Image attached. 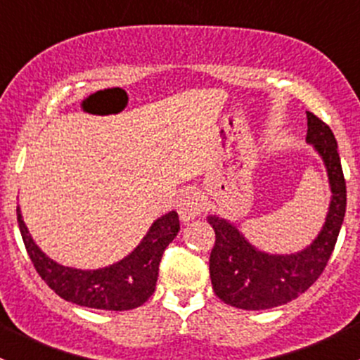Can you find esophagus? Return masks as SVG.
Returning <instances> with one entry per match:
<instances>
[{
    "label": "esophagus",
    "mask_w": 360,
    "mask_h": 360,
    "mask_svg": "<svg viewBox=\"0 0 360 360\" xmlns=\"http://www.w3.org/2000/svg\"><path fill=\"white\" fill-rule=\"evenodd\" d=\"M203 197L197 190H188L181 195L179 202H177V212L183 221L197 219L203 210Z\"/></svg>",
    "instance_id": "esophagus-1"
}]
</instances>
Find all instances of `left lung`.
<instances>
[{"instance_id": "1", "label": "left lung", "mask_w": 360, "mask_h": 360, "mask_svg": "<svg viewBox=\"0 0 360 360\" xmlns=\"http://www.w3.org/2000/svg\"><path fill=\"white\" fill-rule=\"evenodd\" d=\"M307 141L324 160L333 191L324 228L310 248L289 256H274L254 249L228 221L207 217L216 233L209 259L212 289L231 307L264 310L289 303L321 277L335 250L347 209V184L333 130L314 112L307 111Z\"/></svg>"}]
</instances>
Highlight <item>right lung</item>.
I'll list each match as a JSON object with an SVG mask.
<instances>
[{
    "mask_svg": "<svg viewBox=\"0 0 360 360\" xmlns=\"http://www.w3.org/2000/svg\"><path fill=\"white\" fill-rule=\"evenodd\" d=\"M20 235L39 277L63 300L97 310H132L155 292L163 250L179 231V216L169 212L153 223L132 254L101 270H76L57 264L32 242L17 207Z\"/></svg>",
    "mask_w": 360,
    "mask_h": 360,
    "instance_id": "right-lung-1",
    "label": "right lung"
}]
</instances>
